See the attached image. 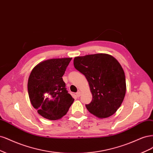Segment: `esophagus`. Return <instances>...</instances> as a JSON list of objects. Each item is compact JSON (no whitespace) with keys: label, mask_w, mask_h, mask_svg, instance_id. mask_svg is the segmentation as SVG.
Masks as SVG:
<instances>
[{"label":"esophagus","mask_w":153,"mask_h":153,"mask_svg":"<svg viewBox=\"0 0 153 153\" xmlns=\"http://www.w3.org/2000/svg\"><path fill=\"white\" fill-rule=\"evenodd\" d=\"M76 95H77V97H79L81 96V92L80 91H77L76 93Z\"/></svg>","instance_id":"obj_1"}]
</instances>
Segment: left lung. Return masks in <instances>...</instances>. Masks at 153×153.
<instances>
[{"label": "left lung", "mask_w": 153, "mask_h": 153, "mask_svg": "<svg viewBox=\"0 0 153 153\" xmlns=\"http://www.w3.org/2000/svg\"><path fill=\"white\" fill-rule=\"evenodd\" d=\"M76 70L89 82L93 99L86 109L99 118L114 114L124 100L126 79L120 63L107 54H95L74 59Z\"/></svg>", "instance_id": "8db88e82"}]
</instances>
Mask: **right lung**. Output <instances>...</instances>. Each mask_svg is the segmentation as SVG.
<instances>
[{"mask_svg": "<svg viewBox=\"0 0 153 153\" xmlns=\"http://www.w3.org/2000/svg\"><path fill=\"white\" fill-rule=\"evenodd\" d=\"M71 60L64 58L42 62L33 68L29 76L28 91L32 105L48 120L60 119L74 100L62 79Z\"/></svg>", "mask_w": 153, "mask_h": 153, "instance_id": "right-lung-1", "label": "right lung"}]
</instances>
